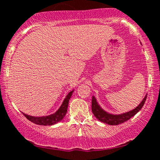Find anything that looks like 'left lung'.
I'll use <instances>...</instances> for the list:
<instances>
[{
    "label": "left lung",
    "instance_id": "obj_1",
    "mask_svg": "<svg viewBox=\"0 0 160 160\" xmlns=\"http://www.w3.org/2000/svg\"><path fill=\"white\" fill-rule=\"evenodd\" d=\"M146 99L147 96L142 100L140 104L138 107H136L135 109H133L132 111H130V112H128L126 113H123V114L121 115H112L109 114V113L106 112L105 111H103L98 105L96 98L94 96H92V111L93 115L100 121L103 122L104 123H108L109 125H118L122 123H124L127 120H128L132 116H135L139 110H141V108H143V104H144L145 101H146Z\"/></svg>",
    "mask_w": 160,
    "mask_h": 160
}]
</instances>
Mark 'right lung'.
Listing matches in <instances>:
<instances>
[{
  "label": "right lung",
  "instance_id": "right-lung-1",
  "mask_svg": "<svg viewBox=\"0 0 160 160\" xmlns=\"http://www.w3.org/2000/svg\"><path fill=\"white\" fill-rule=\"evenodd\" d=\"M73 91L70 92L68 96H66V98L64 99V102H63L62 105L60 106V108L58 109L57 112H55L54 114L50 115L48 116H43V117H34V116H28L26 114H24V116L30 120L32 123H36V124L38 125H44V126H47V125H53L55 123H58L60 120H62L63 118L65 116L66 112H67L68 106V101H69L70 98H71L72 94Z\"/></svg>",
  "mask_w": 160,
  "mask_h": 160
}]
</instances>
